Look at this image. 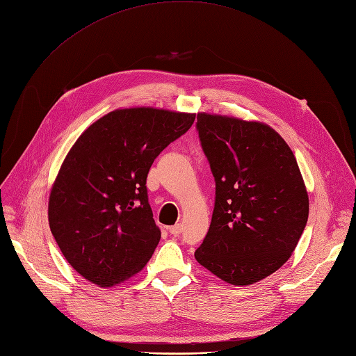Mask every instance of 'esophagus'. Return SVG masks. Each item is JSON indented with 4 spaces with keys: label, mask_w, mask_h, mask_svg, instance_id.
<instances>
[{
    "label": "esophagus",
    "mask_w": 356,
    "mask_h": 356,
    "mask_svg": "<svg viewBox=\"0 0 356 356\" xmlns=\"http://www.w3.org/2000/svg\"><path fill=\"white\" fill-rule=\"evenodd\" d=\"M168 230H169V233H171V234L178 236V234L182 232V225H181V223H178V225H175V226L168 227Z\"/></svg>",
    "instance_id": "1"
}]
</instances>
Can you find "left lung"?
<instances>
[{"label":"left lung","instance_id":"obj_1","mask_svg":"<svg viewBox=\"0 0 356 356\" xmlns=\"http://www.w3.org/2000/svg\"><path fill=\"white\" fill-rule=\"evenodd\" d=\"M197 129L216 181V202L200 265L232 285L280 269L309 218V194L290 146L257 120L198 113Z\"/></svg>","mask_w":356,"mask_h":356}]
</instances>
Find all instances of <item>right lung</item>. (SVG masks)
I'll return each instance as SVG.
<instances>
[{
  "mask_svg": "<svg viewBox=\"0 0 356 356\" xmlns=\"http://www.w3.org/2000/svg\"><path fill=\"white\" fill-rule=\"evenodd\" d=\"M194 120L195 113L117 108L67 152L50 188L47 218L65 259L87 281L110 289L139 274L154 255L161 229L146 177Z\"/></svg>",
  "mask_w": 356,
  "mask_h": 356,
  "instance_id": "1",
  "label": "right lung"
}]
</instances>
